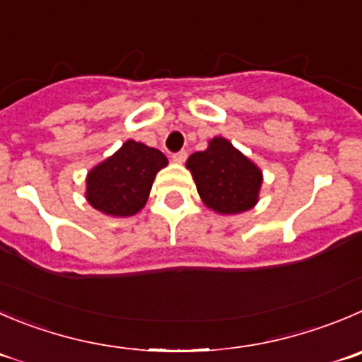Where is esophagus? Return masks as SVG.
Here are the masks:
<instances>
[{
	"label": "esophagus",
	"instance_id": "34e87169",
	"mask_svg": "<svg viewBox=\"0 0 362 362\" xmlns=\"http://www.w3.org/2000/svg\"><path fill=\"white\" fill-rule=\"evenodd\" d=\"M187 156H188L187 151H179V153L172 154V160H174L175 163H183V161L187 160Z\"/></svg>",
	"mask_w": 362,
	"mask_h": 362
}]
</instances>
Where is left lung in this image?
I'll return each mask as SVG.
<instances>
[{
    "label": "left lung",
    "mask_w": 362,
    "mask_h": 362,
    "mask_svg": "<svg viewBox=\"0 0 362 362\" xmlns=\"http://www.w3.org/2000/svg\"><path fill=\"white\" fill-rule=\"evenodd\" d=\"M197 192L208 208L236 215L257 202L261 170L223 139H213L206 151L194 153L187 161Z\"/></svg>",
    "instance_id": "8db88e82"
}]
</instances>
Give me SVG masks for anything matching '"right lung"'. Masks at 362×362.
<instances>
[{
  "instance_id": "add662e5",
  "label": "right lung",
  "mask_w": 362,
  "mask_h": 362,
  "mask_svg": "<svg viewBox=\"0 0 362 362\" xmlns=\"http://www.w3.org/2000/svg\"><path fill=\"white\" fill-rule=\"evenodd\" d=\"M167 163L161 151L127 140L112 158L88 172L87 201L106 215H135L146 206L156 172Z\"/></svg>"
}]
</instances>
